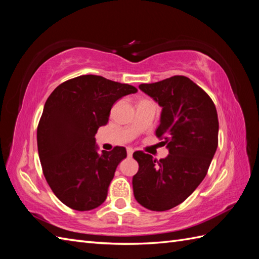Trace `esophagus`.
I'll return each mask as SVG.
<instances>
[{"instance_id": "1", "label": "esophagus", "mask_w": 259, "mask_h": 259, "mask_svg": "<svg viewBox=\"0 0 259 259\" xmlns=\"http://www.w3.org/2000/svg\"><path fill=\"white\" fill-rule=\"evenodd\" d=\"M134 149L133 148H126V155H128V157H131L133 156V153H134Z\"/></svg>"}]
</instances>
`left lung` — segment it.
I'll return each mask as SVG.
<instances>
[{
    "instance_id": "1",
    "label": "left lung",
    "mask_w": 259,
    "mask_h": 259,
    "mask_svg": "<svg viewBox=\"0 0 259 259\" xmlns=\"http://www.w3.org/2000/svg\"><path fill=\"white\" fill-rule=\"evenodd\" d=\"M139 89L162 108L156 135L163 137L169 155L157 161L148 153L134 152L139 163L134 195L149 210L164 211L185 201L206 177L218 146L217 110L207 93L184 75Z\"/></svg>"
}]
</instances>
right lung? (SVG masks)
<instances>
[{
	"label": "right lung",
	"mask_w": 259,
	"mask_h": 259,
	"mask_svg": "<svg viewBox=\"0 0 259 259\" xmlns=\"http://www.w3.org/2000/svg\"><path fill=\"white\" fill-rule=\"evenodd\" d=\"M135 87L100 75H80L57 87L43 108L37 150L43 175L60 200L79 211L106 200L124 147L99 153L95 136L109 121L113 103Z\"/></svg>",
	"instance_id": "right-lung-1"
}]
</instances>
